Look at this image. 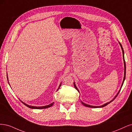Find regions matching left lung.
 Here are the masks:
<instances>
[{"label": "left lung", "instance_id": "left-lung-1", "mask_svg": "<svg viewBox=\"0 0 132 132\" xmlns=\"http://www.w3.org/2000/svg\"><path fill=\"white\" fill-rule=\"evenodd\" d=\"M120 46H121V48H122V53H123V54H124V51H123V48H122V45H121V44L120 43ZM123 60H124V65H125V76H124V78H123V82H122V85H121V88H122V86H123V83H124V81H125V78H126V62H125V59H124V56H123ZM74 86H75V88L77 89V90L79 92V90H78V89H77V88L76 87V85H75V82H74ZM121 89H120V91L118 92V93H117V94L116 95V96L114 97V98L113 99V100H112L111 101H110V102H109V103H106L105 104H104V105H102V106H91V105H87V104H84V103H83L82 101H81L82 102V104L83 105H84L85 106H86V107H89V108H103V107H104V106H106L107 105H108L109 104H110V103H111V102L116 98V97H117V96L118 95V94H119V93H120V90H121Z\"/></svg>", "mask_w": 132, "mask_h": 132}]
</instances>
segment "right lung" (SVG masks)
<instances>
[{"mask_svg": "<svg viewBox=\"0 0 132 132\" xmlns=\"http://www.w3.org/2000/svg\"><path fill=\"white\" fill-rule=\"evenodd\" d=\"M60 86H61V84L60 85V87H59V88L60 87ZM59 88H58V89H59ZM58 89H57V90H58ZM21 101L22 102V103L24 105H26V106H27L28 108H31V109H46V108H48L51 107V106H52V105H53V104H54V103H53L50 104L49 105H46V106H40V107H37V106H29V105H27V104H25V103H23V102H22V101Z\"/></svg>", "mask_w": 132, "mask_h": 132, "instance_id": "right-lung-1", "label": "right lung"}]
</instances>
